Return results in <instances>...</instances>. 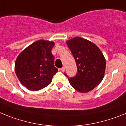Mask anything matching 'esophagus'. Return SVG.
Here are the masks:
<instances>
[{
    "instance_id": "obj_1",
    "label": "esophagus",
    "mask_w": 126,
    "mask_h": 126,
    "mask_svg": "<svg viewBox=\"0 0 126 126\" xmlns=\"http://www.w3.org/2000/svg\"><path fill=\"white\" fill-rule=\"evenodd\" d=\"M65 66H63V67H62V68H60V70H61V72H64V71H65Z\"/></svg>"
}]
</instances>
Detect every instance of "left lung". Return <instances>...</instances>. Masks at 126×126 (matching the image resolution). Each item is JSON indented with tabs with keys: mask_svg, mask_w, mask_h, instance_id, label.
I'll use <instances>...</instances> for the list:
<instances>
[{
	"mask_svg": "<svg viewBox=\"0 0 126 126\" xmlns=\"http://www.w3.org/2000/svg\"><path fill=\"white\" fill-rule=\"evenodd\" d=\"M76 61L78 72L68 78L70 84L81 93L88 92L101 83L106 68V60L98 47L92 42L80 37L66 42Z\"/></svg>",
	"mask_w": 126,
	"mask_h": 126,
	"instance_id": "left-lung-1",
	"label": "left lung"
}]
</instances>
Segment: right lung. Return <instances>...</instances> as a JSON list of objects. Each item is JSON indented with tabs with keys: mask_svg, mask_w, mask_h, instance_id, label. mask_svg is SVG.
Returning a JSON list of instances; mask_svg holds the SVG:
<instances>
[{
	"mask_svg": "<svg viewBox=\"0 0 126 126\" xmlns=\"http://www.w3.org/2000/svg\"><path fill=\"white\" fill-rule=\"evenodd\" d=\"M54 43L38 40L21 52L15 61V72L24 86L37 91L51 83L58 68L54 65V56L51 50Z\"/></svg>",
	"mask_w": 126,
	"mask_h": 126,
	"instance_id": "add662e5",
	"label": "right lung"
}]
</instances>
